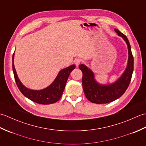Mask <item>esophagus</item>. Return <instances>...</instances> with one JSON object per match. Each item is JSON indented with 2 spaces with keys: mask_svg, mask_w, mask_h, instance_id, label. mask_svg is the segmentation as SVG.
I'll return each mask as SVG.
<instances>
[{
  "mask_svg": "<svg viewBox=\"0 0 146 146\" xmlns=\"http://www.w3.org/2000/svg\"><path fill=\"white\" fill-rule=\"evenodd\" d=\"M82 60L80 58H76L75 60V64H76V66H78V65L82 63Z\"/></svg>",
  "mask_w": 146,
  "mask_h": 146,
  "instance_id": "esophagus-1",
  "label": "esophagus"
}]
</instances>
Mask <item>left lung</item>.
<instances>
[{"instance_id": "8db88e82", "label": "left lung", "mask_w": 146, "mask_h": 146, "mask_svg": "<svg viewBox=\"0 0 146 146\" xmlns=\"http://www.w3.org/2000/svg\"><path fill=\"white\" fill-rule=\"evenodd\" d=\"M117 35L122 37L128 46V64L123 75L113 84L102 85L95 81L92 71L84 64H80L79 68L83 73L82 85L86 98L92 103L97 104H107L120 98L123 94L131 82L134 70V57L131 51V45L125 35L115 29Z\"/></svg>"}]
</instances>
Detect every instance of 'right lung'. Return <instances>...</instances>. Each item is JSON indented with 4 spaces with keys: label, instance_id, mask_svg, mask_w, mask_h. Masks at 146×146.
Returning a JSON list of instances; mask_svg holds the SVG:
<instances>
[{
    "label": "right lung",
    "instance_id": "add662e5",
    "mask_svg": "<svg viewBox=\"0 0 146 146\" xmlns=\"http://www.w3.org/2000/svg\"><path fill=\"white\" fill-rule=\"evenodd\" d=\"M14 53L12 56V70L15 83L22 94L29 100L39 104H51L60 100L63 95L68 76L72 70L75 68V64L61 70L54 81L48 87L41 90H33L25 87L19 80L14 68Z\"/></svg>",
    "mask_w": 146,
    "mask_h": 146
}]
</instances>
